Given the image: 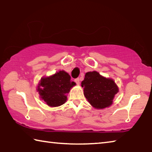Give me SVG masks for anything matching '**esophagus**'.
<instances>
[{"label":"esophagus","mask_w":152,"mask_h":152,"mask_svg":"<svg viewBox=\"0 0 152 152\" xmlns=\"http://www.w3.org/2000/svg\"><path fill=\"white\" fill-rule=\"evenodd\" d=\"M74 81H75V82L77 84H78H78H80V79L78 78H76L75 80H74Z\"/></svg>","instance_id":"esophagus-1"}]
</instances>
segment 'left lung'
Instances as JSON below:
<instances>
[{
    "label": "left lung",
    "instance_id": "obj_1",
    "mask_svg": "<svg viewBox=\"0 0 152 152\" xmlns=\"http://www.w3.org/2000/svg\"><path fill=\"white\" fill-rule=\"evenodd\" d=\"M81 86L90 104L98 109L109 107L119 91L112 79L104 78L96 71L86 73Z\"/></svg>",
    "mask_w": 152,
    "mask_h": 152
}]
</instances>
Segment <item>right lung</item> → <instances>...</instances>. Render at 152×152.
<instances>
[{
    "mask_svg": "<svg viewBox=\"0 0 152 152\" xmlns=\"http://www.w3.org/2000/svg\"><path fill=\"white\" fill-rule=\"evenodd\" d=\"M65 71H60L54 75L42 78L37 88L40 96L50 107H58L67 100L66 94L76 83Z\"/></svg>",
    "mask_w": 152,
    "mask_h": 152,
    "instance_id": "right-lung-1",
    "label": "right lung"
}]
</instances>
